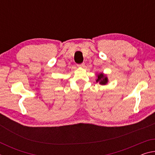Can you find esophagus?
<instances>
[{"label": "esophagus", "mask_w": 155, "mask_h": 155, "mask_svg": "<svg viewBox=\"0 0 155 155\" xmlns=\"http://www.w3.org/2000/svg\"><path fill=\"white\" fill-rule=\"evenodd\" d=\"M84 65H85V64H84V63H82V64H78L77 66L82 68V67H84Z\"/></svg>", "instance_id": "1"}]
</instances>
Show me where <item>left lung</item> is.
<instances>
[{"mask_svg": "<svg viewBox=\"0 0 155 155\" xmlns=\"http://www.w3.org/2000/svg\"><path fill=\"white\" fill-rule=\"evenodd\" d=\"M96 82H99L101 85H106L108 82V78L103 73H101V74H98V78H97Z\"/></svg>", "mask_w": 155, "mask_h": 155, "instance_id": "1", "label": "left lung"}]
</instances>
